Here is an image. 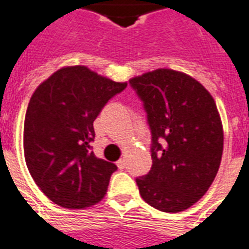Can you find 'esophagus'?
<instances>
[{
	"label": "esophagus",
	"instance_id": "esophagus-1",
	"mask_svg": "<svg viewBox=\"0 0 249 249\" xmlns=\"http://www.w3.org/2000/svg\"><path fill=\"white\" fill-rule=\"evenodd\" d=\"M116 165H118V167H119V169H120V170H123L126 163H125V160L124 159H120L118 161V162H116Z\"/></svg>",
	"mask_w": 249,
	"mask_h": 249
}]
</instances>
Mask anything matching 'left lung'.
<instances>
[{"mask_svg":"<svg viewBox=\"0 0 249 249\" xmlns=\"http://www.w3.org/2000/svg\"><path fill=\"white\" fill-rule=\"evenodd\" d=\"M129 84L143 101L152 134V167L135 179L139 193L160 211L189 209L209 191L221 162L224 131L215 101L195 78L171 69Z\"/></svg>","mask_w":249,"mask_h":249,"instance_id":"obj_1","label":"left lung"}]
</instances>
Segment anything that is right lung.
I'll return each instance as SVG.
<instances>
[{"mask_svg":"<svg viewBox=\"0 0 249 249\" xmlns=\"http://www.w3.org/2000/svg\"><path fill=\"white\" fill-rule=\"evenodd\" d=\"M126 86L78 65L60 69L34 90L24 120V156L53 203L86 209L105 197L118 167L94 156L93 121Z\"/></svg>","mask_w":249,"mask_h":249,"instance_id":"obj_1","label":"right lung"}]
</instances>
